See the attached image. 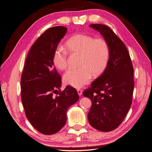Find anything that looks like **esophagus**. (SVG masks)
Masks as SVG:
<instances>
[{"mask_svg": "<svg viewBox=\"0 0 152 152\" xmlns=\"http://www.w3.org/2000/svg\"><path fill=\"white\" fill-rule=\"evenodd\" d=\"M77 93H78V94H79V96H80L81 94H82V90L81 89H77Z\"/></svg>", "mask_w": 152, "mask_h": 152, "instance_id": "obj_1", "label": "esophagus"}]
</instances>
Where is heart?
Returning a JSON list of instances; mask_svg holds the SVG:
<instances>
[{
  "mask_svg": "<svg viewBox=\"0 0 152 152\" xmlns=\"http://www.w3.org/2000/svg\"><path fill=\"white\" fill-rule=\"evenodd\" d=\"M67 49L72 53L80 54L78 68H69L64 73L63 81L66 84L79 88L89 83L93 74L98 76L107 68L110 57V48L106 40L86 34L72 36L66 42ZM54 66L59 70L68 66V51L58 46L53 53Z\"/></svg>",
  "mask_w": 152,
  "mask_h": 152,
  "instance_id": "obj_1",
  "label": "heart"
}]
</instances>
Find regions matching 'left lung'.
I'll use <instances>...</instances> for the list:
<instances>
[{
    "instance_id": "8db88e82",
    "label": "left lung",
    "mask_w": 152,
    "mask_h": 152,
    "mask_svg": "<svg viewBox=\"0 0 152 152\" xmlns=\"http://www.w3.org/2000/svg\"><path fill=\"white\" fill-rule=\"evenodd\" d=\"M109 44L108 65L102 75L83 92L92 106L88 113L91 126L108 132L122 122L129 110L134 90V68L126 45L109 26L92 24Z\"/></svg>"
}]
</instances>
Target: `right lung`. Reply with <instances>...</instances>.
I'll use <instances>...</instances> for the list:
<instances>
[{
	"instance_id": "right-lung-1",
	"label": "right lung",
	"mask_w": 152,
	"mask_h": 152,
	"mask_svg": "<svg viewBox=\"0 0 152 152\" xmlns=\"http://www.w3.org/2000/svg\"><path fill=\"white\" fill-rule=\"evenodd\" d=\"M66 30L58 26L45 30L31 47L21 74V98L26 117L45 135L63 127L68 108L79 99L71 86L61 90V79L53 61L54 50Z\"/></svg>"
}]
</instances>
